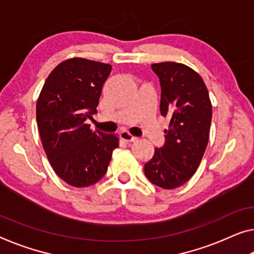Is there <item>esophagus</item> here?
<instances>
[{
  "instance_id": "esophagus-1",
  "label": "esophagus",
  "mask_w": 254,
  "mask_h": 254,
  "mask_svg": "<svg viewBox=\"0 0 254 254\" xmlns=\"http://www.w3.org/2000/svg\"><path fill=\"white\" fill-rule=\"evenodd\" d=\"M119 135H120V138L124 139L125 142H128V143H129V142H135V140L137 139V137H135V136L130 135L128 131H122Z\"/></svg>"
}]
</instances>
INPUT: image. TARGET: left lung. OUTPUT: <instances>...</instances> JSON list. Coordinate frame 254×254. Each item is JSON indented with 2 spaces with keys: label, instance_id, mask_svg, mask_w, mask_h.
Returning <instances> with one entry per match:
<instances>
[{
  "label": "left lung",
  "instance_id": "1",
  "mask_svg": "<svg viewBox=\"0 0 254 254\" xmlns=\"http://www.w3.org/2000/svg\"><path fill=\"white\" fill-rule=\"evenodd\" d=\"M161 87L160 112L169 117L165 143L144 166L146 178L161 189L173 190L193 176L208 145L212 107L197 72L177 62L151 65Z\"/></svg>",
  "mask_w": 254,
  "mask_h": 254
}]
</instances>
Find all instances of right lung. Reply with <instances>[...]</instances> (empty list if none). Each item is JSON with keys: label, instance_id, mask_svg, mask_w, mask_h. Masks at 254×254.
Instances as JSON below:
<instances>
[{"label": "right lung", "instance_id": "add662e5", "mask_svg": "<svg viewBox=\"0 0 254 254\" xmlns=\"http://www.w3.org/2000/svg\"><path fill=\"white\" fill-rule=\"evenodd\" d=\"M110 64L81 58L65 60L50 73L36 105L45 153L62 181L75 187L95 184L108 170L117 136L92 130L87 119L96 112Z\"/></svg>", "mask_w": 254, "mask_h": 254}]
</instances>
